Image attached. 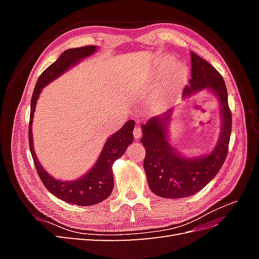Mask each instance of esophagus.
<instances>
[{"mask_svg":"<svg viewBox=\"0 0 259 259\" xmlns=\"http://www.w3.org/2000/svg\"><path fill=\"white\" fill-rule=\"evenodd\" d=\"M134 136H135V138L136 139H138V138H140L143 136V128H142V124L140 123H137L136 124V126H135V128H134Z\"/></svg>","mask_w":259,"mask_h":259,"instance_id":"1","label":"esophagus"}]
</instances>
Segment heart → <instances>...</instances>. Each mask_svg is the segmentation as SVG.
Segmentation results:
<instances>
[{
    "label": "heart",
    "mask_w": 259,
    "mask_h": 259,
    "mask_svg": "<svg viewBox=\"0 0 259 259\" xmlns=\"http://www.w3.org/2000/svg\"><path fill=\"white\" fill-rule=\"evenodd\" d=\"M188 71L185 65L183 64H175L170 68L167 77V89L168 94H173L182 86L187 77Z\"/></svg>",
    "instance_id": "heart-1"
}]
</instances>
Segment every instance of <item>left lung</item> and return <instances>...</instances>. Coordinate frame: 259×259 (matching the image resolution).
I'll list each match as a JSON object with an SVG mask.
<instances>
[{
    "label": "left lung",
    "instance_id": "1",
    "mask_svg": "<svg viewBox=\"0 0 259 259\" xmlns=\"http://www.w3.org/2000/svg\"><path fill=\"white\" fill-rule=\"evenodd\" d=\"M191 79L185 86L183 96L209 89L221 100L223 130L214 150L204 156L185 159L176 153L167 143L166 125L171 110L163 117H152L143 125L140 142L146 148L144 168L152 192L159 197L180 199L190 197L204 188L213 179L228 153L232 115L228 105V93L222 74L208 61L191 52Z\"/></svg>",
    "mask_w": 259,
    "mask_h": 259
}]
</instances>
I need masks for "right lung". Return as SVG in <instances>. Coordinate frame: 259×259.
Listing matches in <instances>:
<instances>
[{
	"mask_svg": "<svg viewBox=\"0 0 259 259\" xmlns=\"http://www.w3.org/2000/svg\"><path fill=\"white\" fill-rule=\"evenodd\" d=\"M96 51L94 45L82 46V48L69 49L60 55V57L46 68V70L38 76V80L35 84L32 98H31V111H30V122H29V147L31 155L34 162L37 175L41 182L51 193L60 200L65 201L70 204H76L80 206L84 205H95L97 203L106 200L111 194L113 189V174L112 164L115 160L123 155L126 151L128 145L133 143V130H134L135 121L130 120L124 124V126L113 134L107 140V143L101 151L98 161L88 174L79 178L74 182H60L50 176L38 163L32 143V126L33 113L38 98V94L46 84L56 79L62 72L77 61L84 57H88Z\"/></svg>",
	"mask_w": 259,
	"mask_h": 259,
	"instance_id": "right-lung-1",
	"label": "right lung"
}]
</instances>
